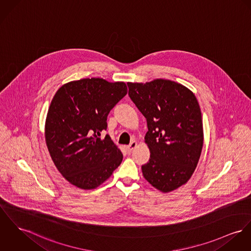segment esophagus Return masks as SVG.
<instances>
[{"instance_id":"obj_1","label":"esophagus","mask_w":251,"mask_h":251,"mask_svg":"<svg viewBox=\"0 0 251 251\" xmlns=\"http://www.w3.org/2000/svg\"><path fill=\"white\" fill-rule=\"evenodd\" d=\"M137 143L135 141H132L127 147H126V150H127V151L128 152H130V151H132L135 148H136Z\"/></svg>"}]
</instances>
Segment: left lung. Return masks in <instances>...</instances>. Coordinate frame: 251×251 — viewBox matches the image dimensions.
Masks as SVG:
<instances>
[{
	"label": "left lung",
	"instance_id": "obj_1",
	"mask_svg": "<svg viewBox=\"0 0 251 251\" xmlns=\"http://www.w3.org/2000/svg\"><path fill=\"white\" fill-rule=\"evenodd\" d=\"M128 95L145 116V142L151 157L142 166L144 177L167 193L187 182L195 172L203 146L202 117L194 93L179 83L155 79L127 82Z\"/></svg>",
	"mask_w": 251,
	"mask_h": 251
}]
</instances>
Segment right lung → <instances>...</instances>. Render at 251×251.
<instances>
[{"instance_id":"obj_1","label":"right lung","mask_w":251,"mask_h":251,"mask_svg":"<svg viewBox=\"0 0 251 251\" xmlns=\"http://www.w3.org/2000/svg\"><path fill=\"white\" fill-rule=\"evenodd\" d=\"M127 94L125 82L102 78L71 81L55 93L46 119V144L59 173L80 189L91 190L109 178L123 154L109 135L107 116Z\"/></svg>"}]
</instances>
